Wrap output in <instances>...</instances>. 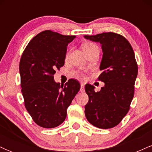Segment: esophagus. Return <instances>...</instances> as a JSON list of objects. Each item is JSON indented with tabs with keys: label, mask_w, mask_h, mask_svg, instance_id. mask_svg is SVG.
Segmentation results:
<instances>
[{
	"label": "esophagus",
	"mask_w": 152,
	"mask_h": 152,
	"mask_svg": "<svg viewBox=\"0 0 152 152\" xmlns=\"http://www.w3.org/2000/svg\"><path fill=\"white\" fill-rule=\"evenodd\" d=\"M80 91H81V92L84 91V83H81V88H80Z\"/></svg>",
	"instance_id": "1"
}]
</instances>
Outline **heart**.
Returning <instances> with one entry per match:
<instances>
[{
  "label": "heart",
  "mask_w": 152,
  "mask_h": 152,
  "mask_svg": "<svg viewBox=\"0 0 152 152\" xmlns=\"http://www.w3.org/2000/svg\"><path fill=\"white\" fill-rule=\"evenodd\" d=\"M83 51L85 52V53H88L90 52L91 50L95 49V48H98V46L95 44V43H92V42H86L83 44Z\"/></svg>",
  "instance_id": "obj_1"
}]
</instances>
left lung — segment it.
Masks as SVG:
<instances>
[{
	"label": "left lung",
	"instance_id": "1",
	"mask_svg": "<svg viewBox=\"0 0 152 152\" xmlns=\"http://www.w3.org/2000/svg\"><path fill=\"white\" fill-rule=\"evenodd\" d=\"M83 37L102 45V73L99 80L104 83L98 92L92 85H86L88 102L85 106V115L94 126L113 128L128 113L134 97L138 66L133 48L124 36L115 33Z\"/></svg>",
	"mask_w": 152,
	"mask_h": 152
}]
</instances>
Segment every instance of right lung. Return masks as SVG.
<instances>
[{
    "label": "right lung",
    "instance_id": "add662e5",
    "mask_svg": "<svg viewBox=\"0 0 152 152\" xmlns=\"http://www.w3.org/2000/svg\"><path fill=\"white\" fill-rule=\"evenodd\" d=\"M75 38L50 30L42 31L22 54L19 71L25 106L35 123L43 128L61 124L67 108L80 89L76 80L69 79L61 85L53 77L56 70L64 65L67 46Z\"/></svg>",
    "mask_w": 152,
    "mask_h": 152
}]
</instances>
